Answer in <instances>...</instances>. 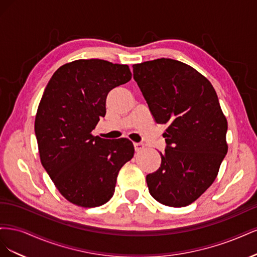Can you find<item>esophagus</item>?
<instances>
[{
  "label": "esophagus",
  "mask_w": 257,
  "mask_h": 257,
  "mask_svg": "<svg viewBox=\"0 0 257 257\" xmlns=\"http://www.w3.org/2000/svg\"><path fill=\"white\" fill-rule=\"evenodd\" d=\"M134 148H135V151H141V150H143L144 148H145V145L144 144H142V143H136V144H134Z\"/></svg>",
  "instance_id": "1"
}]
</instances>
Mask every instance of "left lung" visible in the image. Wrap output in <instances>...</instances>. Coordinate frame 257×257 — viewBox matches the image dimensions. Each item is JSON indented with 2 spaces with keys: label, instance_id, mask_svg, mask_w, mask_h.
Returning <instances> with one entry per match:
<instances>
[{
  "label": "left lung",
  "instance_id": "1",
  "mask_svg": "<svg viewBox=\"0 0 257 257\" xmlns=\"http://www.w3.org/2000/svg\"><path fill=\"white\" fill-rule=\"evenodd\" d=\"M134 79L160 124H167L161 166L147 175L151 196L169 207L195 201L227 153V121L216 92L196 69L173 59L133 65Z\"/></svg>",
  "mask_w": 257,
  "mask_h": 257
}]
</instances>
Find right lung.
<instances>
[{"mask_svg": "<svg viewBox=\"0 0 257 257\" xmlns=\"http://www.w3.org/2000/svg\"><path fill=\"white\" fill-rule=\"evenodd\" d=\"M132 78L127 65L99 59L77 60L58 68L46 87L35 116L42 165L72 204H106L121 167L134 155L128 139L93 136L106 113L110 90Z\"/></svg>", "mask_w": 257, "mask_h": 257, "instance_id": "add662e5", "label": "right lung"}]
</instances>
